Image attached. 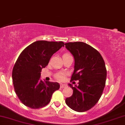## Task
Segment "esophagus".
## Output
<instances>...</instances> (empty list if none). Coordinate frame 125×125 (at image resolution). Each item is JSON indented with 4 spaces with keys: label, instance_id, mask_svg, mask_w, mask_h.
I'll return each instance as SVG.
<instances>
[{
    "label": "esophagus",
    "instance_id": "obj_1",
    "mask_svg": "<svg viewBox=\"0 0 125 125\" xmlns=\"http://www.w3.org/2000/svg\"><path fill=\"white\" fill-rule=\"evenodd\" d=\"M67 86L66 84H61V88H64V87H66Z\"/></svg>",
    "mask_w": 125,
    "mask_h": 125
}]
</instances>
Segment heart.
<instances>
[{
  "label": "heart",
  "instance_id": "1",
  "mask_svg": "<svg viewBox=\"0 0 125 125\" xmlns=\"http://www.w3.org/2000/svg\"><path fill=\"white\" fill-rule=\"evenodd\" d=\"M66 54H67V53L64 54V55H66ZM64 75H65V73H64L60 72V73H58L56 74L55 77H56V78L57 79L59 80V81H62L64 79Z\"/></svg>",
  "mask_w": 125,
  "mask_h": 125
}]
</instances>
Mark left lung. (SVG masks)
<instances>
[{
  "label": "left lung",
  "mask_w": 125,
  "mask_h": 125,
  "mask_svg": "<svg viewBox=\"0 0 125 125\" xmlns=\"http://www.w3.org/2000/svg\"><path fill=\"white\" fill-rule=\"evenodd\" d=\"M64 44L74 59L71 81H79L78 85L74 87L69 84L73 94L66 99V104L79 112L87 111L99 101L105 86L107 72L104 60L97 50L84 42Z\"/></svg>",
  "instance_id": "obj_1"
}]
</instances>
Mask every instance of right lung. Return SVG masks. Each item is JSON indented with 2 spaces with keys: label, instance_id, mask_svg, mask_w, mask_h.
Returning a JSON list of instances; mask_svg holds the SVG:
<instances>
[{
  "label": "right lung",
  "instance_id": "right-lung-1",
  "mask_svg": "<svg viewBox=\"0 0 125 125\" xmlns=\"http://www.w3.org/2000/svg\"><path fill=\"white\" fill-rule=\"evenodd\" d=\"M62 46L63 42L38 41L23 50L16 62L12 71L15 91L21 102L31 109L45 106L60 85L57 82L40 79L42 69Z\"/></svg>",
  "mask_w": 125,
  "mask_h": 125
}]
</instances>
